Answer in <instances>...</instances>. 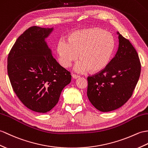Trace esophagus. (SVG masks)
Listing matches in <instances>:
<instances>
[{
    "mask_svg": "<svg viewBox=\"0 0 148 148\" xmlns=\"http://www.w3.org/2000/svg\"><path fill=\"white\" fill-rule=\"evenodd\" d=\"M72 76H73V77L74 79H77V78H78V77H80L79 75H76V74H72Z\"/></svg>",
    "mask_w": 148,
    "mask_h": 148,
    "instance_id": "34e87169",
    "label": "esophagus"
}]
</instances>
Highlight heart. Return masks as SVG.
Wrapping results in <instances>:
<instances>
[{"label": "heart", "mask_w": 148, "mask_h": 148, "mask_svg": "<svg viewBox=\"0 0 148 148\" xmlns=\"http://www.w3.org/2000/svg\"><path fill=\"white\" fill-rule=\"evenodd\" d=\"M115 49V40L111 33L99 28H91L74 32L68 42L60 40L57 51L58 60L64 67L71 66L78 58L74 66L77 73L98 72L107 66Z\"/></svg>", "instance_id": "obj_1"}]
</instances>
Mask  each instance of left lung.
Instances as JSON below:
<instances>
[{
    "label": "left lung",
    "instance_id": "8db88e82",
    "mask_svg": "<svg viewBox=\"0 0 148 148\" xmlns=\"http://www.w3.org/2000/svg\"><path fill=\"white\" fill-rule=\"evenodd\" d=\"M119 48L103 69L88 76L87 95L95 107L110 112L124 105L132 97L141 69L137 51L119 32Z\"/></svg>",
    "mask_w": 148,
    "mask_h": 148
}]
</instances>
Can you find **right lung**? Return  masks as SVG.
I'll list each match as a JSON object with an SVG mask.
<instances>
[{"mask_svg":"<svg viewBox=\"0 0 148 148\" xmlns=\"http://www.w3.org/2000/svg\"><path fill=\"white\" fill-rule=\"evenodd\" d=\"M52 30L29 27L18 37L8 57L14 91L27 108L38 113L51 110L71 81V73L53 57L45 41Z\"/></svg>","mask_w":148,"mask_h":148,"instance_id":"obj_1","label":"right lung"}]
</instances>
